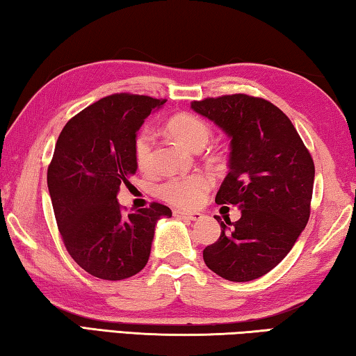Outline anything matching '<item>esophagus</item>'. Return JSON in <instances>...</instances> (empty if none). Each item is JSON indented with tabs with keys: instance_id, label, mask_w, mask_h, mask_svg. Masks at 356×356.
<instances>
[{
	"instance_id": "obj_1",
	"label": "esophagus",
	"mask_w": 356,
	"mask_h": 356,
	"mask_svg": "<svg viewBox=\"0 0 356 356\" xmlns=\"http://www.w3.org/2000/svg\"><path fill=\"white\" fill-rule=\"evenodd\" d=\"M174 216H177V218H182V220H190V221H200L202 218L201 213L197 212H185V210H174Z\"/></svg>"
}]
</instances>
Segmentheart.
Instances as JSON below:
<instances>
[{
  "instance_id": "b5f03b06",
  "label": "heart",
  "mask_w": 356,
  "mask_h": 356,
  "mask_svg": "<svg viewBox=\"0 0 356 356\" xmlns=\"http://www.w3.org/2000/svg\"><path fill=\"white\" fill-rule=\"evenodd\" d=\"M166 129L179 143L193 150L202 149L212 135V129L206 120L188 113L172 116L168 120ZM134 154L138 168L143 171L149 170L152 165V135L149 130H141L136 135ZM210 185H212V180L201 172L170 177L159 186V195L172 206L193 209L204 201Z\"/></svg>"
}]
</instances>
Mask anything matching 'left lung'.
I'll use <instances>...</instances> for the list:
<instances>
[{
    "mask_svg": "<svg viewBox=\"0 0 356 356\" xmlns=\"http://www.w3.org/2000/svg\"><path fill=\"white\" fill-rule=\"evenodd\" d=\"M231 138L229 172L216 204H232L240 220L220 221V238L206 246L207 267L229 281L257 280L273 270L308 225L314 161L284 113L246 94L193 102Z\"/></svg>",
    "mask_w": 356,
    "mask_h": 356,
    "instance_id": "1",
    "label": "left lung"
}]
</instances>
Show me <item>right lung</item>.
<instances>
[{
    "instance_id": "1",
    "label": "right lung",
    "mask_w": 356,
    "mask_h": 356,
    "mask_svg": "<svg viewBox=\"0 0 356 356\" xmlns=\"http://www.w3.org/2000/svg\"><path fill=\"white\" fill-rule=\"evenodd\" d=\"M166 100L113 94L72 118L59 135L47 182L65 250L89 275L130 278L146 267L155 225L171 209L152 202L125 215L120 185L138 170L136 131Z\"/></svg>"
}]
</instances>
